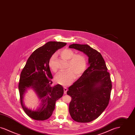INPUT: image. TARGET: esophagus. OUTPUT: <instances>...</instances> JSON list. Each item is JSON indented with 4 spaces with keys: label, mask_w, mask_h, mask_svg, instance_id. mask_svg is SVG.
<instances>
[{
    "label": "esophagus",
    "mask_w": 135,
    "mask_h": 135,
    "mask_svg": "<svg viewBox=\"0 0 135 135\" xmlns=\"http://www.w3.org/2000/svg\"><path fill=\"white\" fill-rule=\"evenodd\" d=\"M64 94H66L67 91V88L66 87H64Z\"/></svg>",
    "instance_id": "esophagus-1"
}]
</instances>
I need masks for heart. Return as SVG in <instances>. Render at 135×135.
Instances as JSON below:
<instances>
[{"label":"heart","mask_w":135,"mask_h":135,"mask_svg":"<svg viewBox=\"0 0 135 135\" xmlns=\"http://www.w3.org/2000/svg\"><path fill=\"white\" fill-rule=\"evenodd\" d=\"M61 56L67 61V70L59 72L56 75L55 80L58 84L62 85H68L74 79L75 76H80L85 69L86 60L82 54H75L72 50L66 49L60 52ZM56 56L53 55L49 60V65L52 70H57L55 64Z\"/></svg>","instance_id":"heart-1"}]
</instances>
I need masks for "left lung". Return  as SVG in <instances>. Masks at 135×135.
<instances>
[{
  "mask_svg": "<svg viewBox=\"0 0 135 135\" xmlns=\"http://www.w3.org/2000/svg\"><path fill=\"white\" fill-rule=\"evenodd\" d=\"M88 57L89 67L73 85L67 95L71 97L69 111L72 118L78 122L96 119L107 107L112 84L110 74L101 54L88 45L69 46Z\"/></svg>",
  "mask_w": 135,
  "mask_h": 135,
  "instance_id": "obj_1",
  "label": "left lung"
}]
</instances>
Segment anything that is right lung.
I'll list each match as a JSON object with an SVG mask.
<instances>
[{
	"instance_id": "obj_1",
	"label": "right lung",
	"mask_w": 135,
	"mask_h": 135,
	"mask_svg": "<svg viewBox=\"0 0 135 135\" xmlns=\"http://www.w3.org/2000/svg\"><path fill=\"white\" fill-rule=\"evenodd\" d=\"M66 45V43L62 42H47L33 51L21 73L19 84L21 104L26 114L33 119L44 120L50 117L56 101L63 96L64 90L61 85L51 86L52 76L49 62L56 51ZM29 89L34 91L41 101L36 110L29 109L24 105V95Z\"/></svg>"
}]
</instances>
